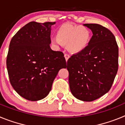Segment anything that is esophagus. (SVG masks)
Returning <instances> with one entry per match:
<instances>
[{
  "mask_svg": "<svg viewBox=\"0 0 125 125\" xmlns=\"http://www.w3.org/2000/svg\"><path fill=\"white\" fill-rule=\"evenodd\" d=\"M64 57H65V59H66V61L67 62L68 60L69 59V58L70 57V56L69 54H64Z\"/></svg>",
  "mask_w": 125,
  "mask_h": 125,
  "instance_id": "obj_1",
  "label": "esophagus"
}]
</instances>
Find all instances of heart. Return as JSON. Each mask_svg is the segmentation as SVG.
<instances>
[{"instance_id": "1", "label": "heart", "mask_w": 125, "mask_h": 125, "mask_svg": "<svg viewBox=\"0 0 125 125\" xmlns=\"http://www.w3.org/2000/svg\"><path fill=\"white\" fill-rule=\"evenodd\" d=\"M90 39L91 33L87 27L66 24L58 29L56 37L52 38L51 41L56 47L67 46L68 51L76 54L86 48Z\"/></svg>"}]
</instances>
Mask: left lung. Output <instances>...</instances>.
Segmentation results:
<instances>
[{"mask_svg":"<svg viewBox=\"0 0 125 125\" xmlns=\"http://www.w3.org/2000/svg\"><path fill=\"white\" fill-rule=\"evenodd\" d=\"M93 36L84 51L67 62L69 88L73 95L83 101L98 99L111 89L118 69V46L115 37L98 24H85Z\"/></svg>","mask_w":125,"mask_h":125,"instance_id":"8db88e82","label":"left lung"}]
</instances>
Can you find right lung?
Segmentation results:
<instances>
[{
    "label": "right lung",
    "mask_w": 125,
    "mask_h": 125,
    "mask_svg": "<svg viewBox=\"0 0 125 125\" xmlns=\"http://www.w3.org/2000/svg\"><path fill=\"white\" fill-rule=\"evenodd\" d=\"M55 22H30L13 36L7 56L10 83L21 96L38 101L48 95L59 71L66 68L64 54L51 49Z\"/></svg>",
    "instance_id": "obj_1"
}]
</instances>
